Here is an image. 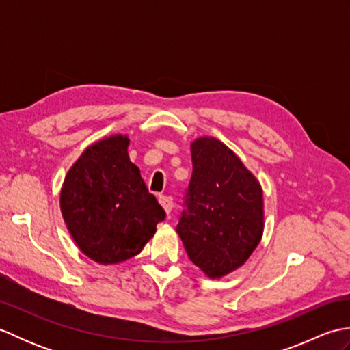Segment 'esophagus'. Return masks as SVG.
<instances>
[{"instance_id": "esophagus-1", "label": "esophagus", "mask_w": 350, "mask_h": 350, "mask_svg": "<svg viewBox=\"0 0 350 350\" xmlns=\"http://www.w3.org/2000/svg\"><path fill=\"white\" fill-rule=\"evenodd\" d=\"M159 203L163 207V211L167 212V215H170L171 209H173V206H174L173 198L168 197V196H159Z\"/></svg>"}]
</instances>
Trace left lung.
<instances>
[{
    "instance_id": "8db88e82",
    "label": "left lung",
    "mask_w": 350,
    "mask_h": 350,
    "mask_svg": "<svg viewBox=\"0 0 350 350\" xmlns=\"http://www.w3.org/2000/svg\"><path fill=\"white\" fill-rule=\"evenodd\" d=\"M192 176L176 232L209 278L241 267L263 234V191L233 150L212 137L192 141Z\"/></svg>"
}]
</instances>
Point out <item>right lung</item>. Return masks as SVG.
<instances>
[{
	"label": "right lung",
	"instance_id": "1",
	"mask_svg": "<svg viewBox=\"0 0 350 350\" xmlns=\"http://www.w3.org/2000/svg\"><path fill=\"white\" fill-rule=\"evenodd\" d=\"M129 138L111 135L88 146L66 174L60 207L87 257L116 265L137 256L165 219L128 154Z\"/></svg>",
	"mask_w": 350,
	"mask_h": 350
}]
</instances>
